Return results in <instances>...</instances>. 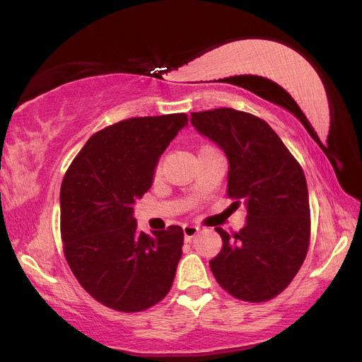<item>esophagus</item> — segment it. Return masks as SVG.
Masks as SVG:
<instances>
[{"instance_id": "obj_1", "label": "esophagus", "mask_w": 362, "mask_h": 362, "mask_svg": "<svg viewBox=\"0 0 362 362\" xmlns=\"http://www.w3.org/2000/svg\"><path fill=\"white\" fill-rule=\"evenodd\" d=\"M182 231H184V238L192 239L198 231H200V228L195 226V225H184L182 226Z\"/></svg>"}]
</instances>
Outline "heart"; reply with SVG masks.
<instances>
[{
    "label": "heart",
    "instance_id": "heart-1",
    "mask_svg": "<svg viewBox=\"0 0 362 362\" xmlns=\"http://www.w3.org/2000/svg\"><path fill=\"white\" fill-rule=\"evenodd\" d=\"M160 172V165H158V168H156V173H159Z\"/></svg>",
    "mask_w": 362,
    "mask_h": 362
}]
</instances>
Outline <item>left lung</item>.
I'll use <instances>...</instances> for the list:
<instances>
[{
  "instance_id": "1",
  "label": "left lung",
  "mask_w": 362,
  "mask_h": 362,
  "mask_svg": "<svg viewBox=\"0 0 362 362\" xmlns=\"http://www.w3.org/2000/svg\"><path fill=\"white\" fill-rule=\"evenodd\" d=\"M190 123L228 159L226 194L247 208V222L222 235L209 261L217 283L243 301H265L283 292L303 264L311 233L305 173L264 120L231 107L192 112Z\"/></svg>"
}]
</instances>
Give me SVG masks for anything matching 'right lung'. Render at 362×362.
<instances>
[{"instance_id": "1", "label": "right lung", "mask_w": 362, "mask_h": 362, "mask_svg": "<svg viewBox=\"0 0 362 362\" xmlns=\"http://www.w3.org/2000/svg\"><path fill=\"white\" fill-rule=\"evenodd\" d=\"M187 127L186 114L137 117L101 129L64 176L61 234L79 284L101 305L139 313L170 291L182 228L137 230L134 204L148 192L159 158Z\"/></svg>"}]
</instances>
